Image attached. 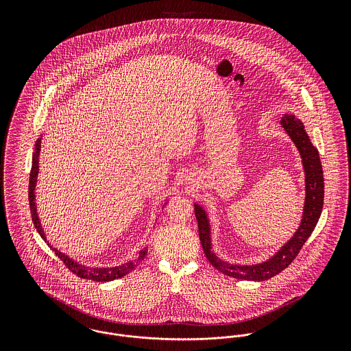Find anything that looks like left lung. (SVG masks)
Here are the masks:
<instances>
[{
	"instance_id": "obj_1",
	"label": "left lung",
	"mask_w": 351,
	"mask_h": 351,
	"mask_svg": "<svg viewBox=\"0 0 351 351\" xmlns=\"http://www.w3.org/2000/svg\"><path fill=\"white\" fill-rule=\"evenodd\" d=\"M281 124L284 130L289 134L291 139L295 142L296 147L300 151L302 165L305 169L306 197H305L304 216L301 220L300 228L298 230L295 237L270 261L262 265H255V266L230 265L217 259L216 255L210 251L209 224H208L205 212L199 205H196L195 215L199 223V237H200L204 254L209 261V263L226 276L241 278V280H249V281H266L280 274L299 255L301 247L313 232L319 221V217L322 215L323 201H324V178H323V167L319 158V152L309 142V138L304 131L302 123L295 114H285L281 119Z\"/></svg>"
}]
</instances>
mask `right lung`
<instances>
[{
  "mask_svg": "<svg viewBox=\"0 0 351 351\" xmlns=\"http://www.w3.org/2000/svg\"><path fill=\"white\" fill-rule=\"evenodd\" d=\"M39 151H40V141H38V146H36V151L35 154L32 155V169H31V174H29V186H28V200H29V208H31V216H32V221L35 224V228L38 230V232L40 234V237L47 242L46 239V235L43 232V228L40 226V220L38 217V213H36V206H35V185H36V177H38V171H39ZM50 246V245H49ZM52 251H55L56 256L63 262V265L73 273L75 274L77 277L80 278H84V280H93V281H99V282H104V281H113V280H117V278H121L124 277L125 274L131 273L141 262H142V258L145 256V251L141 252L142 254V258H138V259H134V261H130L119 267H110V269H88V267H84L78 263H75L74 261H71L69 256H66L64 254H62L60 251L51 247Z\"/></svg>",
  "mask_w": 351,
  "mask_h": 351,
  "instance_id": "add662e5",
  "label": "right lung"
}]
</instances>
